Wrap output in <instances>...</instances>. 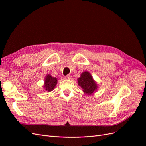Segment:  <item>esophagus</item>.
Masks as SVG:
<instances>
[{
    "label": "esophagus",
    "instance_id": "34e87169",
    "mask_svg": "<svg viewBox=\"0 0 146 146\" xmlns=\"http://www.w3.org/2000/svg\"><path fill=\"white\" fill-rule=\"evenodd\" d=\"M64 78L66 79V80H70L71 78V76H66L64 77Z\"/></svg>",
    "mask_w": 146,
    "mask_h": 146
}]
</instances>
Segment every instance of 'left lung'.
Here are the masks:
<instances>
[{
  "label": "left lung",
  "instance_id": "left-lung-1",
  "mask_svg": "<svg viewBox=\"0 0 146 146\" xmlns=\"http://www.w3.org/2000/svg\"><path fill=\"white\" fill-rule=\"evenodd\" d=\"M78 85L82 88L83 91L87 95L92 94L98 89V85L93 80L90 72H83L81 74L80 77L78 78Z\"/></svg>",
  "mask_w": 146,
  "mask_h": 146
}]
</instances>
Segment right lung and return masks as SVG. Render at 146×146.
Returning <instances> with one entry per match:
<instances>
[{
	"label": "right lung",
	"instance_id": "obj_1",
	"mask_svg": "<svg viewBox=\"0 0 146 146\" xmlns=\"http://www.w3.org/2000/svg\"><path fill=\"white\" fill-rule=\"evenodd\" d=\"M57 83V78L56 77H53L50 75L48 74L44 80V88L45 91L48 92L52 91L54 89L55 86Z\"/></svg>",
	"mask_w": 146,
	"mask_h": 146
}]
</instances>
